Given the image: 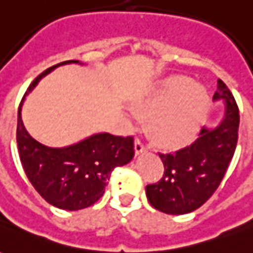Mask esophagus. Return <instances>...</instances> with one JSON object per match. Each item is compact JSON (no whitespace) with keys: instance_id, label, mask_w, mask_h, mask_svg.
Returning a JSON list of instances; mask_svg holds the SVG:
<instances>
[{"instance_id":"34e87169","label":"esophagus","mask_w":253,"mask_h":253,"mask_svg":"<svg viewBox=\"0 0 253 253\" xmlns=\"http://www.w3.org/2000/svg\"><path fill=\"white\" fill-rule=\"evenodd\" d=\"M134 145H135V153L141 154L143 153L145 150H146V146H145V143L139 139V138H135V141H134Z\"/></svg>"}]
</instances>
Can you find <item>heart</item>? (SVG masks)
Instances as JSON below:
<instances>
[{"label":"heart","instance_id":"1","mask_svg":"<svg viewBox=\"0 0 253 253\" xmlns=\"http://www.w3.org/2000/svg\"><path fill=\"white\" fill-rule=\"evenodd\" d=\"M209 93L187 77L173 76L134 101L138 114L148 115V130L157 143L177 148L191 142L206 118Z\"/></svg>","mask_w":253,"mask_h":253}]
</instances>
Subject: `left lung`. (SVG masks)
Returning a JSON list of instances; mask_svg holds the SVG:
<instances>
[{"mask_svg":"<svg viewBox=\"0 0 253 253\" xmlns=\"http://www.w3.org/2000/svg\"><path fill=\"white\" fill-rule=\"evenodd\" d=\"M222 99L225 115L214 128H202L190 146L161 154L164 175L146 186L150 205L165 214L180 215L199 209L222 181L239 138V107L223 81L218 80L214 100Z\"/></svg>","mask_w":253,"mask_h":253,"instance_id":"1","label":"left lung"}]
</instances>
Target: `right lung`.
<instances>
[{"mask_svg":"<svg viewBox=\"0 0 253 253\" xmlns=\"http://www.w3.org/2000/svg\"><path fill=\"white\" fill-rule=\"evenodd\" d=\"M78 61H65L48 67L32 81L25 94L35 88L55 67ZM21 99L17 115V148L31 184L52 206L62 210H81L103 196L116 167L128 164L134 157V138L108 132L94 134L67 148H48L31 137L21 121Z\"/></svg>","mask_w":253,"mask_h":253,"instance_id":"obj_1","label":"right lung"}]
</instances>
